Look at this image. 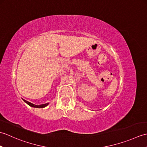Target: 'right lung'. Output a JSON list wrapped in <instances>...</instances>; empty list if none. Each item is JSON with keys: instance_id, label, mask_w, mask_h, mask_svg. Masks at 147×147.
Masks as SVG:
<instances>
[{"instance_id": "add662e5", "label": "right lung", "mask_w": 147, "mask_h": 147, "mask_svg": "<svg viewBox=\"0 0 147 147\" xmlns=\"http://www.w3.org/2000/svg\"><path fill=\"white\" fill-rule=\"evenodd\" d=\"M23 101H24V102H26L28 105H29L30 106H31V107H35V108H44V107H47V105H49V103H47V104H41V105H37L33 104H32V103H31V102H28V101L25 100H24V99H23Z\"/></svg>"}]
</instances>
